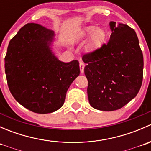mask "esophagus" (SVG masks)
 <instances>
[{
  "label": "esophagus",
  "mask_w": 151,
  "mask_h": 151,
  "mask_svg": "<svg viewBox=\"0 0 151 151\" xmlns=\"http://www.w3.org/2000/svg\"><path fill=\"white\" fill-rule=\"evenodd\" d=\"M84 68H85V63H83V61H81V60H80V71H81V73L84 72Z\"/></svg>",
  "instance_id": "obj_1"
}]
</instances>
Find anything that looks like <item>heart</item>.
Masks as SVG:
<instances>
[{"label": "heart", "instance_id": "obj_1", "mask_svg": "<svg viewBox=\"0 0 151 151\" xmlns=\"http://www.w3.org/2000/svg\"><path fill=\"white\" fill-rule=\"evenodd\" d=\"M107 33L103 28H96L95 25H88L85 27L80 33V38L85 40L89 38L88 42V49L96 50L102 46L106 41Z\"/></svg>", "mask_w": 151, "mask_h": 151}]
</instances>
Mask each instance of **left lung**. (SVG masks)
Instances as JSON below:
<instances>
[{
    "instance_id": "1",
    "label": "left lung",
    "mask_w": 151,
    "mask_h": 151,
    "mask_svg": "<svg viewBox=\"0 0 151 151\" xmlns=\"http://www.w3.org/2000/svg\"><path fill=\"white\" fill-rule=\"evenodd\" d=\"M110 22L109 40L83 56L88 81V100L99 110L121 109L139 92L143 78V55L134 30Z\"/></svg>"
}]
</instances>
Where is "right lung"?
<instances>
[{
    "instance_id": "add662e5",
    "label": "right lung",
    "mask_w": 151,
    "mask_h": 151,
    "mask_svg": "<svg viewBox=\"0 0 151 151\" xmlns=\"http://www.w3.org/2000/svg\"><path fill=\"white\" fill-rule=\"evenodd\" d=\"M54 31L28 23L11 39L5 72L11 93L24 107L39 114L60 109L68 88L80 74L79 62L60 61L50 45Z\"/></svg>"
}]
</instances>
